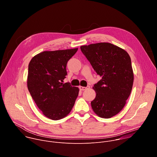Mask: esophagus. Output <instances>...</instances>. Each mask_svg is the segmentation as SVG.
<instances>
[{
  "instance_id": "34e87169",
  "label": "esophagus",
  "mask_w": 157,
  "mask_h": 157,
  "mask_svg": "<svg viewBox=\"0 0 157 157\" xmlns=\"http://www.w3.org/2000/svg\"><path fill=\"white\" fill-rule=\"evenodd\" d=\"M89 87H89V86H87L86 87H83V86H79V89H80V90H81V91H84V90H86V89H89Z\"/></svg>"
}]
</instances>
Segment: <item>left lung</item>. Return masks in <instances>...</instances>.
<instances>
[{
	"instance_id": "8db88e82",
	"label": "left lung",
	"mask_w": 157,
	"mask_h": 157,
	"mask_svg": "<svg viewBox=\"0 0 157 157\" xmlns=\"http://www.w3.org/2000/svg\"><path fill=\"white\" fill-rule=\"evenodd\" d=\"M81 50L102 79L94 85L96 96L91 107L99 117L109 119L125 105L133 86L131 59L124 50L109 43L81 47Z\"/></svg>"
}]
</instances>
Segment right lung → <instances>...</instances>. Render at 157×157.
Instances as JSON below:
<instances>
[{
	"label": "right lung",
	"instance_id": "add662e5",
	"mask_svg": "<svg viewBox=\"0 0 157 157\" xmlns=\"http://www.w3.org/2000/svg\"><path fill=\"white\" fill-rule=\"evenodd\" d=\"M77 51L78 48L43 52L29 64L28 89L38 107L50 119L66 117L78 96V87L63 83L67 75V63Z\"/></svg>",
	"mask_w": 157,
	"mask_h": 157
}]
</instances>
